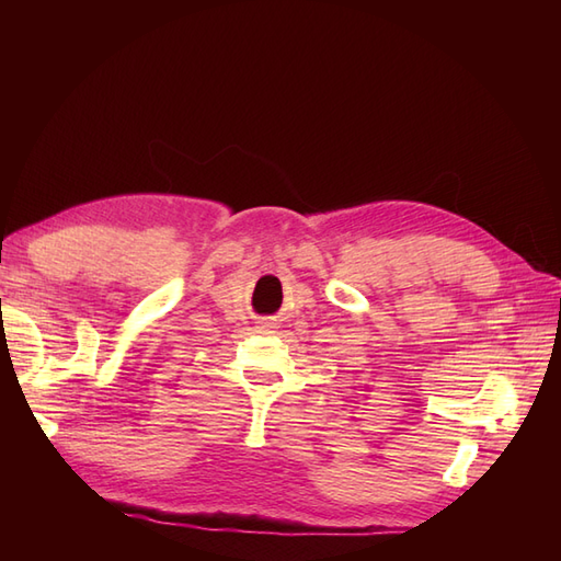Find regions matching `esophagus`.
Returning <instances> with one entry per match:
<instances>
[{
  "label": "esophagus",
  "mask_w": 561,
  "mask_h": 561,
  "mask_svg": "<svg viewBox=\"0 0 561 561\" xmlns=\"http://www.w3.org/2000/svg\"><path fill=\"white\" fill-rule=\"evenodd\" d=\"M262 330H268V325H262Z\"/></svg>",
  "instance_id": "1"
}]
</instances>
